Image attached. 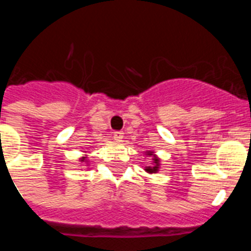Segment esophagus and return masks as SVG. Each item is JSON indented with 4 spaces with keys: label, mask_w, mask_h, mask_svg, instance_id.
<instances>
[{
    "label": "esophagus",
    "mask_w": 251,
    "mask_h": 251,
    "mask_svg": "<svg viewBox=\"0 0 251 251\" xmlns=\"http://www.w3.org/2000/svg\"><path fill=\"white\" fill-rule=\"evenodd\" d=\"M123 137H124V133L122 132V130H117V132L113 133V138H114L117 142H122Z\"/></svg>",
    "instance_id": "esophagus-1"
}]
</instances>
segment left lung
Instances as JSON below:
<instances>
[{
  "mask_svg": "<svg viewBox=\"0 0 251 251\" xmlns=\"http://www.w3.org/2000/svg\"><path fill=\"white\" fill-rule=\"evenodd\" d=\"M152 153L153 152H148V154H150V156H152ZM153 166H147V167L145 168L146 171H147L148 174H156L157 171H158V161L159 159L157 158L156 156H153Z\"/></svg>",
  "mask_w": 251,
  "mask_h": 251,
  "instance_id": "obj_1",
  "label": "left lung"
}]
</instances>
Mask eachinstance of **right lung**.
Returning a JSON list of instances; mask_svg holds the SVG:
<instances>
[{"label": "right lung", "instance_id": "obj_1", "mask_svg": "<svg viewBox=\"0 0 251 251\" xmlns=\"http://www.w3.org/2000/svg\"><path fill=\"white\" fill-rule=\"evenodd\" d=\"M85 159H86V158H85V157H83V158H81V159H80V161H81V162H86V161H85Z\"/></svg>", "mask_w": 251, "mask_h": 251}]
</instances>
